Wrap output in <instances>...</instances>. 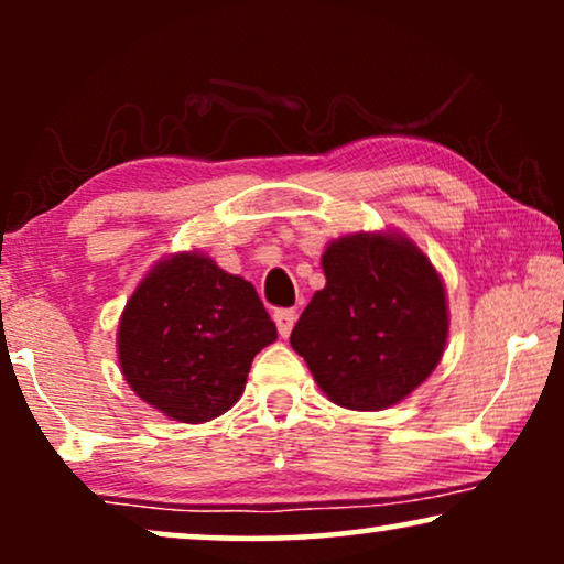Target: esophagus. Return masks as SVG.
<instances>
[{
  "label": "esophagus",
  "mask_w": 564,
  "mask_h": 564,
  "mask_svg": "<svg viewBox=\"0 0 564 564\" xmlns=\"http://www.w3.org/2000/svg\"><path fill=\"white\" fill-rule=\"evenodd\" d=\"M295 321H297V311H292V307H280V311H274V323H276V330H280L282 338L290 336Z\"/></svg>",
  "instance_id": "obj_1"
}]
</instances>
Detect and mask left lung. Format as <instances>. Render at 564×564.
I'll return each mask as SVG.
<instances>
[{
	"label": "left lung",
	"instance_id": "obj_1",
	"mask_svg": "<svg viewBox=\"0 0 564 564\" xmlns=\"http://www.w3.org/2000/svg\"><path fill=\"white\" fill-rule=\"evenodd\" d=\"M323 274L326 288L292 328V349L334 403L395 405L444 354L449 315L436 269L405 238L357 234L328 246Z\"/></svg>",
	"mask_w": 564,
	"mask_h": 564
}]
</instances>
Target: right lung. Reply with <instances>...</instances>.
<instances>
[{
  "label": "right lung",
  "mask_w": 564,
  "mask_h": 564,
  "mask_svg": "<svg viewBox=\"0 0 564 564\" xmlns=\"http://www.w3.org/2000/svg\"><path fill=\"white\" fill-rule=\"evenodd\" d=\"M272 341L276 326L251 282L180 253L130 295L118 354L138 398L174 421L203 423L241 398L253 357Z\"/></svg>",
  "instance_id": "right-lung-1"
}]
</instances>
